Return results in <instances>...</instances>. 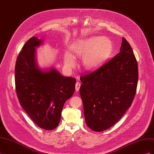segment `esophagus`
I'll list each match as a JSON object with an SVG mask.
<instances>
[{"label": "esophagus", "instance_id": "34e87169", "mask_svg": "<svg viewBox=\"0 0 154 154\" xmlns=\"http://www.w3.org/2000/svg\"><path fill=\"white\" fill-rule=\"evenodd\" d=\"M80 86H81V83L80 82H77L76 83V85H75V89L77 92L79 91V90H80Z\"/></svg>", "mask_w": 154, "mask_h": 154}]
</instances>
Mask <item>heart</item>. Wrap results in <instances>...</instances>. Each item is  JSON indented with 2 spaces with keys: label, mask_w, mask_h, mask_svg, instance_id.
Masks as SVG:
<instances>
[{
  "label": "heart",
  "mask_w": 154,
  "mask_h": 154,
  "mask_svg": "<svg viewBox=\"0 0 154 154\" xmlns=\"http://www.w3.org/2000/svg\"><path fill=\"white\" fill-rule=\"evenodd\" d=\"M113 50L112 41L102 36H91L79 40L71 46V53L64 56V65L68 70H71L76 65L74 57H83L82 66L86 71H92L103 64L109 58Z\"/></svg>",
  "instance_id": "1"
}]
</instances>
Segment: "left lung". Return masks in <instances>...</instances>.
Masks as SVG:
<instances>
[{"label":"left lung","instance_id":"1","mask_svg":"<svg viewBox=\"0 0 154 154\" xmlns=\"http://www.w3.org/2000/svg\"><path fill=\"white\" fill-rule=\"evenodd\" d=\"M85 122L101 132L117 123L131 106L138 81L137 62L123 38L120 52L96 71L80 77Z\"/></svg>","mask_w":154,"mask_h":154}]
</instances>
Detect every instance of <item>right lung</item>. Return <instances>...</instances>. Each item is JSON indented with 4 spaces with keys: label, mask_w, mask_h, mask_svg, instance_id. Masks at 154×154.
I'll return each mask as SVG.
<instances>
[{
    "label": "right lung",
    "mask_w": 154,
    "mask_h": 154,
    "mask_svg": "<svg viewBox=\"0 0 154 154\" xmlns=\"http://www.w3.org/2000/svg\"><path fill=\"white\" fill-rule=\"evenodd\" d=\"M42 40L32 36L18 54L15 69V89L26 112L41 128L58 127L65 102L75 91L76 79L62 76L57 69H40L35 58V48Z\"/></svg>",
    "instance_id": "obj_1"
}]
</instances>
